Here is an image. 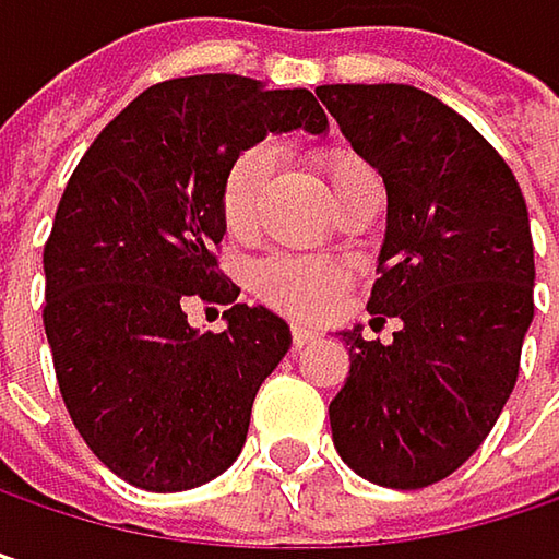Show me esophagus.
<instances>
[{
	"instance_id": "1",
	"label": "esophagus",
	"mask_w": 559,
	"mask_h": 559,
	"mask_svg": "<svg viewBox=\"0 0 559 559\" xmlns=\"http://www.w3.org/2000/svg\"><path fill=\"white\" fill-rule=\"evenodd\" d=\"M290 340H294V346H304V343L317 340V330H310V326H304V323H294V326H290Z\"/></svg>"
}]
</instances>
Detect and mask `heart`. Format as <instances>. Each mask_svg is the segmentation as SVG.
<instances>
[{
	"mask_svg": "<svg viewBox=\"0 0 559 559\" xmlns=\"http://www.w3.org/2000/svg\"><path fill=\"white\" fill-rule=\"evenodd\" d=\"M317 165L323 170L333 197L359 174L372 170L359 155L346 148H326L320 152ZM272 174V148L252 145L242 152L223 177L219 187V213L233 236H249L259 216V200ZM349 272L336 262L323 259H300V255H269L252 269V287L259 297H265L272 307H278L290 317H323L336 307Z\"/></svg>",
	"mask_w": 559,
	"mask_h": 559,
	"instance_id": "b5f03b06",
	"label": "heart"
}]
</instances>
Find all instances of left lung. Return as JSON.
Masks as SVG:
<instances>
[{"label": "left lung", "mask_w": 559, "mask_h": 559, "mask_svg": "<svg viewBox=\"0 0 559 559\" xmlns=\"http://www.w3.org/2000/svg\"><path fill=\"white\" fill-rule=\"evenodd\" d=\"M320 103L389 193L372 323L343 330L349 376L330 401L343 463L385 489L456 473L518 382L534 320L527 203L504 158L447 103L407 83H330Z\"/></svg>", "instance_id": "1"}]
</instances>
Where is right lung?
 Instances as JSON below:
<instances>
[{"instance_id": "right-lung-1", "label": "right lung", "mask_w": 559, "mask_h": 559, "mask_svg": "<svg viewBox=\"0 0 559 559\" xmlns=\"http://www.w3.org/2000/svg\"><path fill=\"white\" fill-rule=\"evenodd\" d=\"M294 129H330L310 90L177 76L132 99L63 187L45 246L57 385L86 447L135 489L183 492L226 473L290 349L278 313L236 304L213 249L229 165ZM193 299L230 304L223 334L186 323Z\"/></svg>"}]
</instances>
